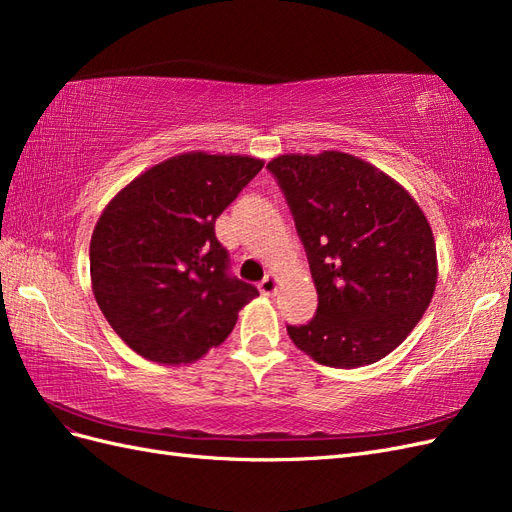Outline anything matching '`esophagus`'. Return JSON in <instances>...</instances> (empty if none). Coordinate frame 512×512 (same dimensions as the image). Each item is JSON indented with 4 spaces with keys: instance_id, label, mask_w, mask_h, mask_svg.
<instances>
[{
    "instance_id": "34e87169",
    "label": "esophagus",
    "mask_w": 512,
    "mask_h": 512,
    "mask_svg": "<svg viewBox=\"0 0 512 512\" xmlns=\"http://www.w3.org/2000/svg\"><path fill=\"white\" fill-rule=\"evenodd\" d=\"M258 288L262 294H265V297H273V294L280 290V277H277L275 273H269L265 280L258 284Z\"/></svg>"
}]
</instances>
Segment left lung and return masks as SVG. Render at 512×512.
I'll return each instance as SVG.
<instances>
[{"instance_id": "left-lung-1", "label": "left lung", "mask_w": 512, "mask_h": 512, "mask_svg": "<svg viewBox=\"0 0 512 512\" xmlns=\"http://www.w3.org/2000/svg\"><path fill=\"white\" fill-rule=\"evenodd\" d=\"M305 247L316 316L288 335L320 365L352 369L393 352L423 318L438 282L436 241L416 200L342 151L267 164Z\"/></svg>"}]
</instances>
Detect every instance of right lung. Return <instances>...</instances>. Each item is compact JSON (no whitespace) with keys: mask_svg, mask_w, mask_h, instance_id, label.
I'll list each match as a JSON object with an SVG mask.
<instances>
[{"mask_svg":"<svg viewBox=\"0 0 512 512\" xmlns=\"http://www.w3.org/2000/svg\"><path fill=\"white\" fill-rule=\"evenodd\" d=\"M265 162L190 151L130 181L89 245L91 288L113 331L149 361L181 365L220 346L256 286L230 275L215 220Z\"/></svg>","mask_w":512,"mask_h":512,"instance_id":"1","label":"right lung"}]
</instances>
